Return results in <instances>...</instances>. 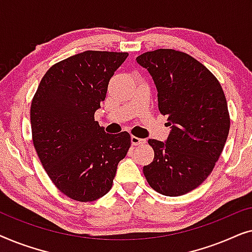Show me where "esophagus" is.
I'll list each match as a JSON object with an SVG mask.
<instances>
[{"label": "esophagus", "mask_w": 252, "mask_h": 252, "mask_svg": "<svg viewBox=\"0 0 252 252\" xmlns=\"http://www.w3.org/2000/svg\"><path fill=\"white\" fill-rule=\"evenodd\" d=\"M130 141H132L133 146H141V144H144L147 142L144 139H140V137H136L134 135H132V137H130Z\"/></svg>", "instance_id": "1"}]
</instances>
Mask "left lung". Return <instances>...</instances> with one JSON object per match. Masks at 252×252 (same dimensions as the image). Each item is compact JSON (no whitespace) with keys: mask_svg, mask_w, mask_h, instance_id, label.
Listing matches in <instances>:
<instances>
[{"mask_svg":"<svg viewBox=\"0 0 252 252\" xmlns=\"http://www.w3.org/2000/svg\"><path fill=\"white\" fill-rule=\"evenodd\" d=\"M157 88L158 109L168 116L165 142L149 139L154 160L143 166L148 184L165 196L197 188L215 167L229 133L230 119L217 78L197 60L173 49L136 57Z\"/></svg>","mask_w":252,"mask_h":252,"instance_id":"8db88e82","label":"left lung"}]
</instances>
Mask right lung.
Listing matches in <instances>:
<instances>
[{
  "label": "right lung",
  "mask_w": 252,
  "mask_h": 252,
  "mask_svg": "<svg viewBox=\"0 0 252 252\" xmlns=\"http://www.w3.org/2000/svg\"><path fill=\"white\" fill-rule=\"evenodd\" d=\"M127 56L87 50L58 62L33 97L34 148L54 185L74 201H96L109 192L130 147L128 133L108 134L94 119L110 79Z\"/></svg>",
  "instance_id": "right-lung-1"
}]
</instances>
